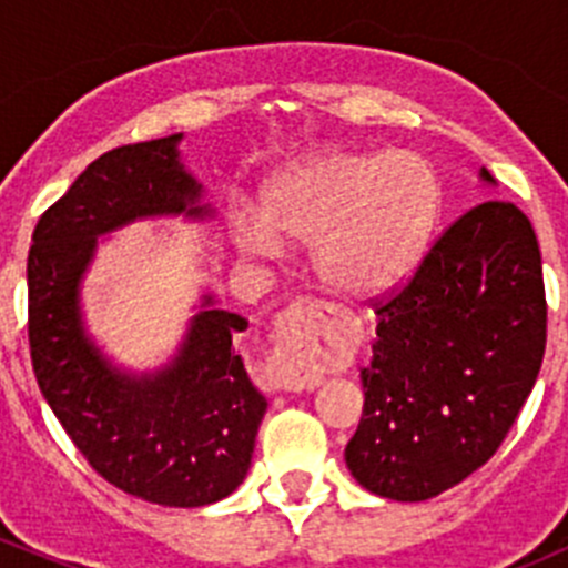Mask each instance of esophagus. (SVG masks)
<instances>
[{"label":"esophagus","mask_w":568,"mask_h":568,"mask_svg":"<svg viewBox=\"0 0 568 568\" xmlns=\"http://www.w3.org/2000/svg\"><path fill=\"white\" fill-rule=\"evenodd\" d=\"M277 385L288 393H305V390H316L321 385V376L313 374V371L300 368V365H291L288 357H280L277 365Z\"/></svg>","instance_id":"1"}]
</instances>
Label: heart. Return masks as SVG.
Masks as SVG:
<instances>
[{"label":"heart","instance_id":"obj_1","mask_svg":"<svg viewBox=\"0 0 568 568\" xmlns=\"http://www.w3.org/2000/svg\"><path fill=\"white\" fill-rule=\"evenodd\" d=\"M437 214V178L423 159L326 151L280 170L266 216H252L239 244L247 255H274L280 239L307 244L326 288L371 300L415 268Z\"/></svg>","mask_w":568,"mask_h":568}]
</instances>
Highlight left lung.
Masks as SVG:
<instances>
[{
    "mask_svg": "<svg viewBox=\"0 0 568 568\" xmlns=\"http://www.w3.org/2000/svg\"><path fill=\"white\" fill-rule=\"evenodd\" d=\"M376 316L346 467L374 495L420 503L495 456L536 385L547 300L530 220L503 200L469 209Z\"/></svg>",
    "mask_w": 568,
    "mask_h": 568,
    "instance_id": "left-lung-1",
    "label": "left lung"
}]
</instances>
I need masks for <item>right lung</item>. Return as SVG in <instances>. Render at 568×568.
<instances>
[{"label":"right lung","mask_w":568,"mask_h":568,"mask_svg":"<svg viewBox=\"0 0 568 568\" xmlns=\"http://www.w3.org/2000/svg\"><path fill=\"white\" fill-rule=\"evenodd\" d=\"M178 142L181 134L114 148L43 211L27 257L30 354L40 393L101 478L156 506L197 508L247 478L266 412L233 348L247 318L203 296L173 363L136 376L101 354L79 307L95 239L145 216L211 214Z\"/></svg>","instance_id":"obj_1"}]
</instances>
